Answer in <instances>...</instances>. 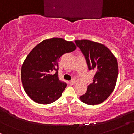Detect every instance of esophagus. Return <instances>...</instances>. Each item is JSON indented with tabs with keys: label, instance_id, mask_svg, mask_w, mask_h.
Listing matches in <instances>:
<instances>
[{
	"label": "esophagus",
	"instance_id": "1",
	"mask_svg": "<svg viewBox=\"0 0 134 134\" xmlns=\"http://www.w3.org/2000/svg\"><path fill=\"white\" fill-rule=\"evenodd\" d=\"M75 82H76V79H73L72 80H71L70 82H69V84H70V85H73V84H74Z\"/></svg>",
	"mask_w": 134,
	"mask_h": 134
}]
</instances>
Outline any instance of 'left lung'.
I'll list each match as a JSON object with an SVG mask.
<instances>
[{
    "instance_id": "obj_1",
    "label": "left lung",
    "mask_w": 134,
    "mask_h": 134,
    "mask_svg": "<svg viewBox=\"0 0 134 134\" xmlns=\"http://www.w3.org/2000/svg\"><path fill=\"white\" fill-rule=\"evenodd\" d=\"M75 42L85 57L89 69L96 72L93 82L87 86L86 93L80 96V99L89 105L100 104L108 98L116 86L117 60L104 44L88 40Z\"/></svg>"
}]
</instances>
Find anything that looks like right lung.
I'll return each mask as SVG.
<instances>
[{
	"label": "right lung",
	"instance_id": "add662e5",
	"mask_svg": "<svg viewBox=\"0 0 134 134\" xmlns=\"http://www.w3.org/2000/svg\"><path fill=\"white\" fill-rule=\"evenodd\" d=\"M76 49L72 41L53 38L42 41L30 52L21 67V81L32 100L47 104L62 96L67 84L58 79V59Z\"/></svg>",
	"mask_w": 134,
	"mask_h": 134
}]
</instances>
